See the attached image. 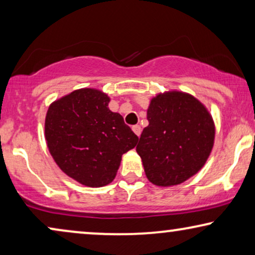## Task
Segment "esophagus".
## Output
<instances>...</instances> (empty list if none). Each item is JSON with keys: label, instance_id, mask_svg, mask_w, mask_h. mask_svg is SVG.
Wrapping results in <instances>:
<instances>
[{"label": "esophagus", "instance_id": "esophagus-1", "mask_svg": "<svg viewBox=\"0 0 255 255\" xmlns=\"http://www.w3.org/2000/svg\"><path fill=\"white\" fill-rule=\"evenodd\" d=\"M132 130H133V132L138 135V137H139V135H140V133H141L140 125H133V127H132Z\"/></svg>", "mask_w": 255, "mask_h": 255}]
</instances>
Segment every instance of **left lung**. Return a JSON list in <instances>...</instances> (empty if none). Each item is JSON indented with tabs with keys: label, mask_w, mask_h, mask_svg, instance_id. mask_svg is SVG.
Returning a JSON list of instances; mask_svg holds the SVG:
<instances>
[{
	"label": "left lung",
	"mask_w": 255,
	"mask_h": 255,
	"mask_svg": "<svg viewBox=\"0 0 255 255\" xmlns=\"http://www.w3.org/2000/svg\"><path fill=\"white\" fill-rule=\"evenodd\" d=\"M147 121L135 149L153 184H180L204 166L215 124L200 101L181 92L159 94L149 103Z\"/></svg>",
	"instance_id": "8db88e82"
}]
</instances>
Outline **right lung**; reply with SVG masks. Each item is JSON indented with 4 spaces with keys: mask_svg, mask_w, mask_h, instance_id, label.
I'll return each mask as SVG.
<instances>
[{
    "mask_svg": "<svg viewBox=\"0 0 255 255\" xmlns=\"http://www.w3.org/2000/svg\"><path fill=\"white\" fill-rule=\"evenodd\" d=\"M107 94L74 90L50 106L45 138L54 161L69 177L87 187L113 182L122 155L137 145L138 137L113 113Z\"/></svg>",
    "mask_w": 255,
    "mask_h": 255,
    "instance_id": "1",
    "label": "right lung"
}]
</instances>
